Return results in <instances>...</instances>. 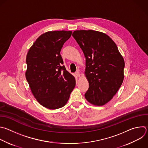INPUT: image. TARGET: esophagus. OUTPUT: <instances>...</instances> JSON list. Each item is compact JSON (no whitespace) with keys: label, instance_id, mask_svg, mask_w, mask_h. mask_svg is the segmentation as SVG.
Here are the masks:
<instances>
[{"label":"esophagus","instance_id":"obj_1","mask_svg":"<svg viewBox=\"0 0 148 148\" xmlns=\"http://www.w3.org/2000/svg\"><path fill=\"white\" fill-rule=\"evenodd\" d=\"M75 75L77 77H80V74L79 71H76L75 72Z\"/></svg>","mask_w":148,"mask_h":148}]
</instances>
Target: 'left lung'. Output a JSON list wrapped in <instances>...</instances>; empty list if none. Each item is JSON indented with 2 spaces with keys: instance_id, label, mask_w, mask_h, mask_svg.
<instances>
[{
  "instance_id": "obj_1",
  "label": "left lung",
  "mask_w": 148,
  "mask_h": 148,
  "mask_svg": "<svg viewBox=\"0 0 148 148\" xmlns=\"http://www.w3.org/2000/svg\"><path fill=\"white\" fill-rule=\"evenodd\" d=\"M86 59L85 75L89 89L86 101L95 106L108 103L124 80L125 63L116 44L103 32L77 30L72 34Z\"/></svg>"
}]
</instances>
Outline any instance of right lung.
<instances>
[{"label":"right lung","instance_id":"1","mask_svg":"<svg viewBox=\"0 0 148 148\" xmlns=\"http://www.w3.org/2000/svg\"><path fill=\"white\" fill-rule=\"evenodd\" d=\"M72 31H48L40 35L26 57L25 77L36 101L49 109L66 105L75 86V77L63 66L60 51Z\"/></svg>","mask_w":148,"mask_h":148}]
</instances>
